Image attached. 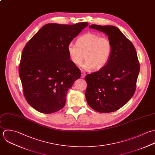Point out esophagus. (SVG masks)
<instances>
[{
	"mask_svg": "<svg viewBox=\"0 0 155 155\" xmlns=\"http://www.w3.org/2000/svg\"><path fill=\"white\" fill-rule=\"evenodd\" d=\"M86 73H84V72H82L81 73V78H84V77H85V76H86Z\"/></svg>",
	"mask_w": 155,
	"mask_h": 155,
	"instance_id": "34e87169",
	"label": "esophagus"
}]
</instances>
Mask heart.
<instances>
[{"label": "heart", "mask_w": 155, "mask_h": 155, "mask_svg": "<svg viewBox=\"0 0 155 155\" xmlns=\"http://www.w3.org/2000/svg\"><path fill=\"white\" fill-rule=\"evenodd\" d=\"M111 50V43L107 37L92 32L82 35L75 44L70 43L67 46L69 59L74 64L81 65L85 58L86 61L83 65L85 70L104 68L109 61Z\"/></svg>", "instance_id": "1"}]
</instances>
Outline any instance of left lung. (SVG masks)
Returning a JSON list of instances; mask_svg holds the SVG:
<instances>
[{
	"label": "left lung",
	"mask_w": 155,
	"mask_h": 155,
	"mask_svg": "<svg viewBox=\"0 0 155 155\" xmlns=\"http://www.w3.org/2000/svg\"><path fill=\"white\" fill-rule=\"evenodd\" d=\"M89 27L107 34L112 50L104 68L85 77L86 101L97 112H113L124 105L135 92L140 72L136 50L115 26L92 25Z\"/></svg>",
	"instance_id": "obj_1"
}]
</instances>
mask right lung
I'll return each instance as SVG.
<instances>
[{
  "mask_svg": "<svg viewBox=\"0 0 155 155\" xmlns=\"http://www.w3.org/2000/svg\"><path fill=\"white\" fill-rule=\"evenodd\" d=\"M87 26V22L47 24L25 45L19 75L27 102L38 111L51 114L64 106L68 91L81 76L67 46Z\"/></svg>",
  "mask_w": 155,
  "mask_h": 155,
  "instance_id": "add662e5",
  "label": "right lung"
}]
</instances>
